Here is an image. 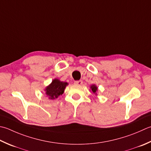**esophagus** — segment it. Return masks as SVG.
Instances as JSON below:
<instances>
[{"instance_id":"obj_1","label":"esophagus","mask_w":151,"mask_h":151,"mask_svg":"<svg viewBox=\"0 0 151 151\" xmlns=\"http://www.w3.org/2000/svg\"><path fill=\"white\" fill-rule=\"evenodd\" d=\"M82 83H83V82H82V81H75V84H76V85H82Z\"/></svg>"}]
</instances>
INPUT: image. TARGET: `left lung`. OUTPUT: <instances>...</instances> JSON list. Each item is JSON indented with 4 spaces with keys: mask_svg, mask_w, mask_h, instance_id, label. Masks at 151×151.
Returning <instances> with one entry per match:
<instances>
[{
    "mask_svg": "<svg viewBox=\"0 0 151 151\" xmlns=\"http://www.w3.org/2000/svg\"><path fill=\"white\" fill-rule=\"evenodd\" d=\"M90 91H93V93H94V94H96L97 96V91H98V88L97 87V86L96 84H92L90 86Z\"/></svg>",
    "mask_w": 151,
    "mask_h": 151,
    "instance_id": "8db88e82",
    "label": "left lung"
}]
</instances>
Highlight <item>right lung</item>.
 I'll return each mask as SVG.
<instances>
[{
  "mask_svg": "<svg viewBox=\"0 0 151 151\" xmlns=\"http://www.w3.org/2000/svg\"><path fill=\"white\" fill-rule=\"evenodd\" d=\"M69 84L67 82L55 78L48 86L44 88V93L50 99H55L64 93L65 89Z\"/></svg>",
  "mask_w": 151,
  "mask_h": 151,
  "instance_id": "right-lung-1",
  "label": "right lung"
}]
</instances>
